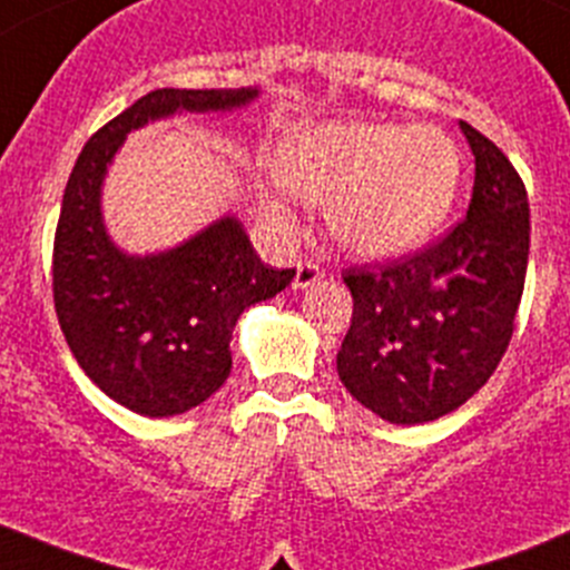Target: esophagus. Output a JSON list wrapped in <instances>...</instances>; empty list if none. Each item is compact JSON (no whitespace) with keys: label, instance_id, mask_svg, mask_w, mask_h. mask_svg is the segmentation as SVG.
<instances>
[{"label":"esophagus","instance_id":"34e87169","mask_svg":"<svg viewBox=\"0 0 570 570\" xmlns=\"http://www.w3.org/2000/svg\"><path fill=\"white\" fill-rule=\"evenodd\" d=\"M322 279V265L313 263V259H305V263H296V276H294V288L305 291L311 285Z\"/></svg>","mask_w":570,"mask_h":570}]
</instances>
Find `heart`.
I'll list each match as a JSON object with an SVG mask.
<instances>
[{
	"label": "heart",
	"instance_id": "heart-1",
	"mask_svg": "<svg viewBox=\"0 0 570 570\" xmlns=\"http://www.w3.org/2000/svg\"><path fill=\"white\" fill-rule=\"evenodd\" d=\"M279 178L307 200H327L333 235L366 257H394L439 229L456 198L462 156L433 126L322 122L285 139ZM285 220L279 200L265 198Z\"/></svg>",
	"mask_w": 570,
	"mask_h": 570
}]
</instances>
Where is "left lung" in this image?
<instances>
[{"instance_id": "left-lung-1", "label": "left lung", "mask_w": 570, "mask_h": 570, "mask_svg": "<svg viewBox=\"0 0 570 570\" xmlns=\"http://www.w3.org/2000/svg\"><path fill=\"white\" fill-rule=\"evenodd\" d=\"M475 156L468 218L383 265H352V322L338 350L346 392L394 425L439 420L498 370L523 296L529 200L495 142L459 122Z\"/></svg>"}]
</instances>
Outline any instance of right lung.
<instances>
[{
  "mask_svg": "<svg viewBox=\"0 0 570 570\" xmlns=\"http://www.w3.org/2000/svg\"><path fill=\"white\" fill-rule=\"evenodd\" d=\"M257 89H156L106 122L80 150L52 246V299L80 370L114 403L173 416L213 397L232 372V330L294 268H268L240 220L226 215L181 246L148 257L106 235L100 187L126 137L176 111H232Z\"/></svg>",
  "mask_w": 570,
  "mask_h": 570,
  "instance_id": "obj_1",
  "label": "right lung"
}]
</instances>
